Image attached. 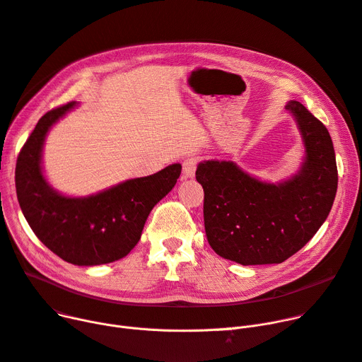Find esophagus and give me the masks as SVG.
I'll list each match as a JSON object with an SVG mask.
<instances>
[{
  "instance_id": "obj_1",
  "label": "esophagus",
  "mask_w": 362,
  "mask_h": 362,
  "mask_svg": "<svg viewBox=\"0 0 362 362\" xmlns=\"http://www.w3.org/2000/svg\"><path fill=\"white\" fill-rule=\"evenodd\" d=\"M197 164H198V158L195 157H189L183 161V177L185 179H192L195 176V172H197Z\"/></svg>"
}]
</instances>
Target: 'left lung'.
<instances>
[{
    "label": "left lung",
    "mask_w": 362,
    "mask_h": 362,
    "mask_svg": "<svg viewBox=\"0 0 362 362\" xmlns=\"http://www.w3.org/2000/svg\"><path fill=\"white\" fill-rule=\"evenodd\" d=\"M285 110L304 148L290 177L262 180L230 160H204L197 167L208 243L216 255L245 267L282 263L304 247L326 221L338 189L326 127L297 100L288 102Z\"/></svg>",
    "instance_id": "8db88e82"
}]
</instances>
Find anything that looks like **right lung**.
Masks as SVG:
<instances>
[{"mask_svg":"<svg viewBox=\"0 0 362 362\" xmlns=\"http://www.w3.org/2000/svg\"><path fill=\"white\" fill-rule=\"evenodd\" d=\"M77 106L71 102L39 119L17 158L16 190L24 218L47 249L77 267H95L122 259L136 246L151 209L175 187L182 165L87 197L61 194L45 176L43 146L47 132Z\"/></svg>","mask_w":362,"mask_h":362,"instance_id":"1","label":"right lung"}]
</instances>
